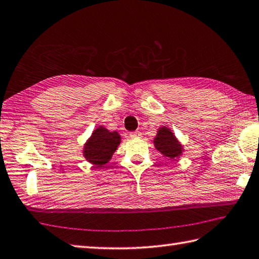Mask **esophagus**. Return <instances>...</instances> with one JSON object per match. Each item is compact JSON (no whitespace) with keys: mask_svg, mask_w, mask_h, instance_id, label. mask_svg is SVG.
<instances>
[{"mask_svg":"<svg viewBox=\"0 0 259 259\" xmlns=\"http://www.w3.org/2000/svg\"><path fill=\"white\" fill-rule=\"evenodd\" d=\"M141 136L140 131H134V133H130V137L131 138H138V137Z\"/></svg>","mask_w":259,"mask_h":259,"instance_id":"obj_1","label":"esophagus"}]
</instances>
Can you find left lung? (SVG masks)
I'll return each mask as SVG.
<instances>
[{
  "label": "left lung",
  "mask_w": 259,
  "mask_h": 259,
  "mask_svg": "<svg viewBox=\"0 0 259 259\" xmlns=\"http://www.w3.org/2000/svg\"><path fill=\"white\" fill-rule=\"evenodd\" d=\"M153 143L155 148L166 158L179 159L184 153V146L177 139L173 130L166 125L157 129Z\"/></svg>",
  "instance_id": "obj_1"
}]
</instances>
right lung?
I'll use <instances>...</instances> for the list:
<instances>
[{
  "mask_svg": "<svg viewBox=\"0 0 259 259\" xmlns=\"http://www.w3.org/2000/svg\"><path fill=\"white\" fill-rule=\"evenodd\" d=\"M121 143V136L116 131H110L104 125H99L85 141L83 157L92 165L102 167L112 158Z\"/></svg>",
  "mask_w": 259,
  "mask_h": 259,
  "instance_id": "right-lung-1",
  "label": "right lung"
}]
</instances>
